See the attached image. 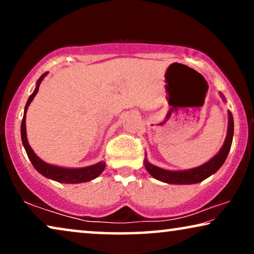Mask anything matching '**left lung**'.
Returning <instances> with one entry per match:
<instances>
[{
    "mask_svg": "<svg viewBox=\"0 0 254 254\" xmlns=\"http://www.w3.org/2000/svg\"><path fill=\"white\" fill-rule=\"evenodd\" d=\"M220 96L223 99V102H225V97L223 96V93L220 92ZM232 137H234V118H232L230 111H228V130L224 143L220 149V151L213 158L204 163V164L189 170H177V171H175V170H165L148 162L147 155H145L144 166L147 169V171L150 173L151 177H154L157 180H161L163 183L173 184V185H190V184H197L204 179H207L211 175H214L223 165V163L228 157L229 151H230Z\"/></svg>",
    "mask_w": 254,
    "mask_h": 254,
    "instance_id": "1",
    "label": "left lung"
}]
</instances>
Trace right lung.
Wrapping results in <instances>:
<instances>
[{"label": "right lung", "mask_w": 254, "mask_h": 254, "mask_svg": "<svg viewBox=\"0 0 254 254\" xmlns=\"http://www.w3.org/2000/svg\"><path fill=\"white\" fill-rule=\"evenodd\" d=\"M47 74L48 72H45V74L41 75L39 79H38L36 83V89H34L32 95L29 97V99H27L26 102L25 109H24V116L22 125H20V136H22V142L24 148H25L27 157H29L31 163H32L34 169H36L40 175H43L48 179L55 180V182L62 184H81L90 182V180L97 178V177L104 171V169H105V162L102 161L96 163V164L93 165L84 166V168H64V166L53 165L38 157L36 152L33 151V149L31 148V145L29 144V141H27L26 111L29 109L31 102H32L34 97H36L38 90H39L40 83L43 82V79L46 77Z\"/></svg>", "instance_id": "1"}]
</instances>
